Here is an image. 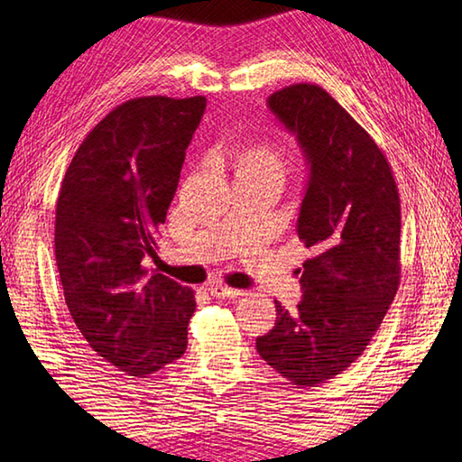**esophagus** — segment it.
Wrapping results in <instances>:
<instances>
[{"label": "esophagus", "mask_w": 462, "mask_h": 462, "mask_svg": "<svg viewBox=\"0 0 462 462\" xmlns=\"http://www.w3.org/2000/svg\"><path fill=\"white\" fill-rule=\"evenodd\" d=\"M208 291L210 296L214 298H240L244 296L242 290H236V288H230V286H224V283H210L208 286Z\"/></svg>", "instance_id": "34e87169"}]
</instances>
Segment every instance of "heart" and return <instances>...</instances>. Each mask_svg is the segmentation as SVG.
Wrapping results in <instances>:
<instances>
[{
    "mask_svg": "<svg viewBox=\"0 0 462 462\" xmlns=\"http://www.w3.org/2000/svg\"><path fill=\"white\" fill-rule=\"evenodd\" d=\"M238 172H272L282 176L283 159L278 146L270 141H248L236 152Z\"/></svg>",
    "mask_w": 462,
    "mask_h": 462,
    "instance_id": "obj_1",
    "label": "heart"
}]
</instances>
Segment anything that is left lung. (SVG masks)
Instances as JSON below:
<instances>
[{"label":"left lung","instance_id":"8db88e82","mask_svg":"<svg viewBox=\"0 0 462 462\" xmlns=\"http://www.w3.org/2000/svg\"><path fill=\"white\" fill-rule=\"evenodd\" d=\"M268 106L296 134L310 166L298 218L310 258L298 270V311L276 301V326L256 349L283 379L316 387L365 351L395 298L399 190L375 141L319 85L283 87Z\"/></svg>","mask_w":462,"mask_h":462}]
</instances>
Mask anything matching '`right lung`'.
<instances>
[{
	"instance_id": "1",
	"label": "right lung",
	"mask_w": 462,
	"mask_h": 462,
	"mask_svg": "<svg viewBox=\"0 0 462 462\" xmlns=\"http://www.w3.org/2000/svg\"><path fill=\"white\" fill-rule=\"evenodd\" d=\"M206 97H139L77 149L55 208V260L69 313L119 371L146 377L182 357L194 291L146 268Z\"/></svg>"
}]
</instances>
